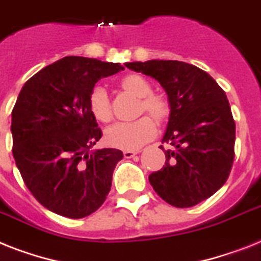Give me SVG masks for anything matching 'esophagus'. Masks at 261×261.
<instances>
[{
    "label": "esophagus",
    "instance_id": "obj_1",
    "mask_svg": "<svg viewBox=\"0 0 261 261\" xmlns=\"http://www.w3.org/2000/svg\"><path fill=\"white\" fill-rule=\"evenodd\" d=\"M137 154V151H133V150H124L123 151V155L124 158H127V160H130V158H133V156Z\"/></svg>",
    "mask_w": 261,
    "mask_h": 261
}]
</instances>
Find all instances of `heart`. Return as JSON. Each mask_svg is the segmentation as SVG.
<instances>
[{
  "mask_svg": "<svg viewBox=\"0 0 261 261\" xmlns=\"http://www.w3.org/2000/svg\"><path fill=\"white\" fill-rule=\"evenodd\" d=\"M119 87L124 92L139 97L137 115L147 114L131 123H116L106 130V143L111 147L123 150H137L155 137V124H164L170 116V101L165 95L151 92V84L139 73H128L119 80ZM92 115L99 122L107 123L112 119L110 97L105 88L95 87L88 97ZM154 120L153 122L152 120Z\"/></svg>",
  "mask_w": 261,
  "mask_h": 261,
  "instance_id": "heart-1",
  "label": "heart"
}]
</instances>
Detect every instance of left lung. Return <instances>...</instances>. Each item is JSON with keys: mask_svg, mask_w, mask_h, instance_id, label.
Returning a JSON list of instances; mask_svg holds the SVG:
<instances>
[{"mask_svg": "<svg viewBox=\"0 0 261 261\" xmlns=\"http://www.w3.org/2000/svg\"><path fill=\"white\" fill-rule=\"evenodd\" d=\"M158 80L170 101L162 138L166 161L151 173L152 189L167 204L190 207L213 196L229 177L234 158V124L229 101L209 73L177 60L126 63Z\"/></svg>", "mask_w": 261, "mask_h": 261, "instance_id": "8db88e82", "label": "left lung"}]
</instances>
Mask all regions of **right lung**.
<instances>
[{"mask_svg": "<svg viewBox=\"0 0 261 261\" xmlns=\"http://www.w3.org/2000/svg\"><path fill=\"white\" fill-rule=\"evenodd\" d=\"M123 69L119 63L67 56L32 76L17 97L14 161L33 197L56 215L83 219L107 198L123 152L91 151L101 130L88 97L101 77Z\"/></svg>", "mask_w": 261, "mask_h": 261, "instance_id": "right-lung-1", "label": "right lung"}]
</instances>
